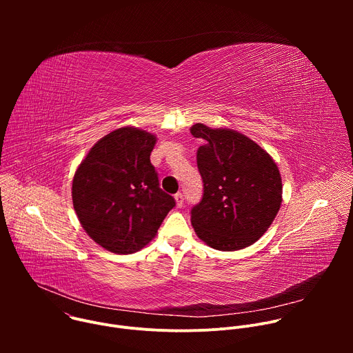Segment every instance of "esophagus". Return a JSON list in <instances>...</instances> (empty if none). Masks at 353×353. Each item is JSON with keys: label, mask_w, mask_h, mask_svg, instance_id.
<instances>
[{"label": "esophagus", "mask_w": 353, "mask_h": 353, "mask_svg": "<svg viewBox=\"0 0 353 353\" xmlns=\"http://www.w3.org/2000/svg\"><path fill=\"white\" fill-rule=\"evenodd\" d=\"M174 199H176V205H177V208H181V207L184 205V195H183L181 192H177V194L174 195Z\"/></svg>", "instance_id": "1"}]
</instances>
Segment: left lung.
<instances>
[{
  "mask_svg": "<svg viewBox=\"0 0 353 353\" xmlns=\"http://www.w3.org/2000/svg\"><path fill=\"white\" fill-rule=\"evenodd\" d=\"M190 131L204 141L196 150L204 195L191 210L196 236L221 251L251 245L271 226L282 203L276 163L237 131L199 123Z\"/></svg>",
  "mask_w": 353,
  "mask_h": 353,
  "instance_id": "8db88e82",
  "label": "left lung"
}]
</instances>
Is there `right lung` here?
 Masks as SVG:
<instances>
[{
  "label": "right lung",
  "instance_id": "add662e5",
  "mask_svg": "<svg viewBox=\"0 0 353 353\" xmlns=\"http://www.w3.org/2000/svg\"><path fill=\"white\" fill-rule=\"evenodd\" d=\"M157 137L123 127L99 139L75 172L72 203L99 245L131 254L152 240L176 201L150 163Z\"/></svg>",
  "mask_w": 353,
  "mask_h": 353
}]
</instances>
